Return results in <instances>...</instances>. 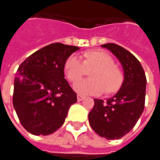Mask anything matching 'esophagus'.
I'll return each instance as SVG.
<instances>
[{"label": "esophagus", "instance_id": "obj_1", "mask_svg": "<svg viewBox=\"0 0 160 160\" xmlns=\"http://www.w3.org/2000/svg\"><path fill=\"white\" fill-rule=\"evenodd\" d=\"M83 99H84V96H83V95H81V94H77V100H78V102L82 101Z\"/></svg>", "mask_w": 160, "mask_h": 160}]
</instances>
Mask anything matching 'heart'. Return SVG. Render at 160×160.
<instances>
[{
	"mask_svg": "<svg viewBox=\"0 0 160 160\" xmlns=\"http://www.w3.org/2000/svg\"><path fill=\"white\" fill-rule=\"evenodd\" d=\"M87 68H94L90 74L92 79L78 81L74 85L77 92L99 94L106 90L107 94H114L121 88L124 76L109 54L102 51L87 52L84 61L78 56L71 55L65 62L64 71L68 80L73 83L86 74Z\"/></svg>",
	"mask_w": 160,
	"mask_h": 160,
	"instance_id": "obj_1",
	"label": "heart"
}]
</instances>
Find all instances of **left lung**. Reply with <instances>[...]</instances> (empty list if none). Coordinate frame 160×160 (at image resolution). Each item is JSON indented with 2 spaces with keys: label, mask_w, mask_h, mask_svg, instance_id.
Returning <instances> with one entry per match:
<instances>
[{
  "label": "left lung",
  "mask_w": 160,
  "mask_h": 160,
  "mask_svg": "<svg viewBox=\"0 0 160 160\" xmlns=\"http://www.w3.org/2000/svg\"><path fill=\"white\" fill-rule=\"evenodd\" d=\"M108 49L121 62L124 80L115 96L106 102L94 99L89 112L91 128L107 139H119L134 128L144 111L146 77L140 62L126 49L116 43L102 45Z\"/></svg>",
  "instance_id": "obj_1"
}]
</instances>
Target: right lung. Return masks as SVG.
Wrapping results in <instances>:
<instances>
[{
    "label": "right lung",
    "instance_id": "obj_1",
    "mask_svg": "<svg viewBox=\"0 0 160 160\" xmlns=\"http://www.w3.org/2000/svg\"><path fill=\"white\" fill-rule=\"evenodd\" d=\"M79 47L51 43L22 62L15 78L13 105L23 128L36 136L50 135L65 122L77 94L65 79L67 58Z\"/></svg>",
    "mask_w": 160,
    "mask_h": 160
}]
</instances>
